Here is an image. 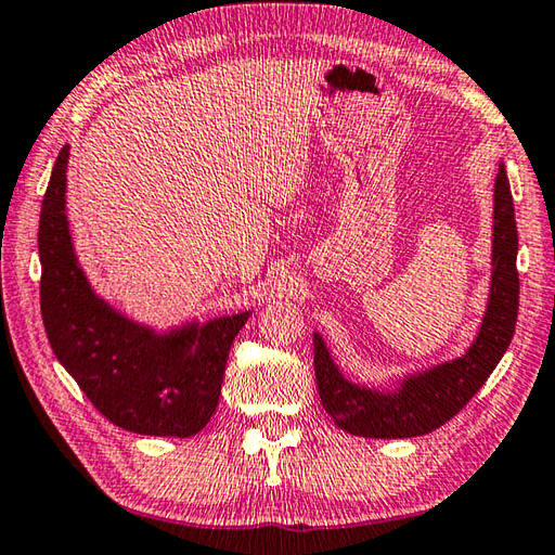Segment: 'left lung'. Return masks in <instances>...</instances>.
<instances>
[{"mask_svg":"<svg viewBox=\"0 0 555 555\" xmlns=\"http://www.w3.org/2000/svg\"><path fill=\"white\" fill-rule=\"evenodd\" d=\"M515 257H518V227H515L506 167L499 163L494 182L492 281H489L482 324L473 345L466 354L452 362L409 373L395 388L378 390L345 378L333 362L324 338L314 333L317 388L333 423L350 435L397 440V437L428 435L454 418L482 388L511 345L520 295Z\"/></svg>","mask_w":555,"mask_h":555,"instance_id":"left-lung-1","label":"left lung"}]
</instances>
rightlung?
<instances>
[{"label":"right lung","instance_id":"obj_1","mask_svg":"<svg viewBox=\"0 0 555 555\" xmlns=\"http://www.w3.org/2000/svg\"><path fill=\"white\" fill-rule=\"evenodd\" d=\"M63 146L40 212V307L51 350L111 423L139 435L191 437L212 418L231 343L248 312L158 333L94 293L73 248Z\"/></svg>","mask_w":555,"mask_h":555}]
</instances>
